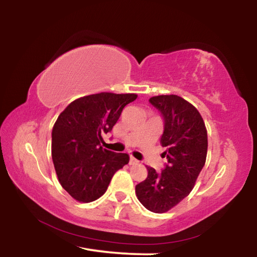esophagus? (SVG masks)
Segmentation results:
<instances>
[{
    "label": "esophagus",
    "mask_w": 257,
    "mask_h": 257,
    "mask_svg": "<svg viewBox=\"0 0 257 257\" xmlns=\"http://www.w3.org/2000/svg\"><path fill=\"white\" fill-rule=\"evenodd\" d=\"M129 163H130V165H135V164H138V163H139V161H138V160H136V159H135L134 156H130Z\"/></svg>",
    "instance_id": "34e87169"
}]
</instances>
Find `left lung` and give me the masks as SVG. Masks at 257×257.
Here are the masks:
<instances>
[{"label":"left lung","instance_id":"left-lung-1","mask_svg":"<svg viewBox=\"0 0 257 257\" xmlns=\"http://www.w3.org/2000/svg\"><path fill=\"white\" fill-rule=\"evenodd\" d=\"M150 102L164 119L161 145L168 163L161 172L147 167L136 196L149 211L165 213L193 190L206 161L207 130L197 108L178 95H159Z\"/></svg>","mask_w":257,"mask_h":257}]
</instances>
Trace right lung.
Returning a JSON list of instances; mask_svg holds the SVG:
<instances>
[{
    "instance_id": "obj_1",
    "label": "right lung",
    "mask_w": 257,
    "mask_h": 257,
    "mask_svg": "<svg viewBox=\"0 0 257 257\" xmlns=\"http://www.w3.org/2000/svg\"><path fill=\"white\" fill-rule=\"evenodd\" d=\"M136 94L98 93L77 98L60 113L52 129V160L59 182L80 203L96 201L129 155L103 149L111 132Z\"/></svg>"
}]
</instances>
